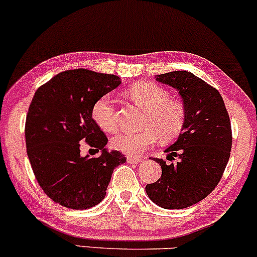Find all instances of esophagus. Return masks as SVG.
Returning a JSON list of instances; mask_svg holds the SVG:
<instances>
[{
	"label": "esophagus",
	"instance_id": "obj_1",
	"mask_svg": "<svg viewBox=\"0 0 257 257\" xmlns=\"http://www.w3.org/2000/svg\"><path fill=\"white\" fill-rule=\"evenodd\" d=\"M126 162L131 164H137L143 162V158L141 157H135V156H126Z\"/></svg>",
	"mask_w": 257,
	"mask_h": 257
}]
</instances>
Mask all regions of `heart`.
Returning a JSON list of instances; mask_svg holds the SVG:
<instances>
[{
    "mask_svg": "<svg viewBox=\"0 0 257 257\" xmlns=\"http://www.w3.org/2000/svg\"><path fill=\"white\" fill-rule=\"evenodd\" d=\"M128 95L138 106L145 110L144 129L140 132L118 133L111 139L114 150L128 155H139L157 141L168 143L181 134L186 123V110L181 102L172 100V95L161 85L140 82L128 89ZM94 122L104 132L117 129L114 100L111 95L100 96L91 107Z\"/></svg>",
    "mask_w": 257,
    "mask_h": 257,
    "instance_id": "b5f03b06",
    "label": "heart"
}]
</instances>
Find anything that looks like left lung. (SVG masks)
I'll use <instances>...</instances> for the list:
<instances>
[{
	"label": "left lung",
	"mask_w": 257,
	"mask_h": 257,
	"mask_svg": "<svg viewBox=\"0 0 257 257\" xmlns=\"http://www.w3.org/2000/svg\"><path fill=\"white\" fill-rule=\"evenodd\" d=\"M158 82L178 89L186 110V123L178 140L166 150L167 164L153 158L162 175L146 185L152 202L164 209H184L204 199L220 182L232 149V129L222 96L206 82L188 71L158 75Z\"/></svg>",
	"instance_id": "left-lung-1"
}]
</instances>
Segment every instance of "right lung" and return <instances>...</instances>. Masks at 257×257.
Instances as JSON below:
<instances>
[{
	"label": "right lung",
	"instance_id": "right-lung-1",
	"mask_svg": "<svg viewBox=\"0 0 257 257\" xmlns=\"http://www.w3.org/2000/svg\"><path fill=\"white\" fill-rule=\"evenodd\" d=\"M119 84L118 76L67 70L41 85L32 98L25 122L29 161L44 193L65 208L99 204L113 169L126 161L119 151L105 149L107 137L91 117L94 102ZM83 143L102 155L82 158Z\"/></svg>",
	"mask_w": 257,
	"mask_h": 257
}]
</instances>
